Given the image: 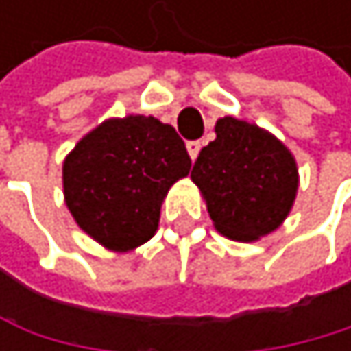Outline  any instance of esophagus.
<instances>
[{
  "instance_id": "esophagus-1",
  "label": "esophagus",
  "mask_w": 351,
  "mask_h": 351,
  "mask_svg": "<svg viewBox=\"0 0 351 351\" xmlns=\"http://www.w3.org/2000/svg\"><path fill=\"white\" fill-rule=\"evenodd\" d=\"M199 149H202L199 141H189V143H187V154H189V158H191V160H195V158H197Z\"/></svg>"
}]
</instances>
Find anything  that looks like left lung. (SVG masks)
<instances>
[{"instance_id":"left-lung-1","label":"left lung","mask_w":351,"mask_h":351,"mask_svg":"<svg viewBox=\"0 0 351 351\" xmlns=\"http://www.w3.org/2000/svg\"><path fill=\"white\" fill-rule=\"evenodd\" d=\"M215 132L193 164L191 181L221 236L254 242L276 232L293 210L297 160L278 136L244 119L225 115Z\"/></svg>"}]
</instances>
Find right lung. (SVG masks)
Instances as JSON below:
<instances>
[{"label": "right lung", "mask_w": 351, "mask_h": 351, "mask_svg": "<svg viewBox=\"0 0 351 351\" xmlns=\"http://www.w3.org/2000/svg\"><path fill=\"white\" fill-rule=\"evenodd\" d=\"M189 168L185 143L170 124L154 115L109 117L66 154L64 204L94 242L128 252L154 238L168 189Z\"/></svg>", "instance_id": "right-lung-1"}]
</instances>
